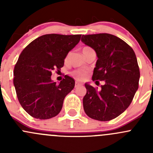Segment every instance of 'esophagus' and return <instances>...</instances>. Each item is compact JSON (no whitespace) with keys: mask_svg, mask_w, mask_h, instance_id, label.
Here are the masks:
<instances>
[{"mask_svg":"<svg viewBox=\"0 0 153 153\" xmlns=\"http://www.w3.org/2000/svg\"><path fill=\"white\" fill-rule=\"evenodd\" d=\"M81 85H82V84H80V83H78V82H77V81H75V87H77V86H81Z\"/></svg>","mask_w":153,"mask_h":153,"instance_id":"1","label":"esophagus"}]
</instances>
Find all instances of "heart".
I'll return each instance as SVG.
<instances>
[{
  "instance_id": "1",
  "label": "heart",
  "mask_w": 153,
  "mask_h": 153,
  "mask_svg": "<svg viewBox=\"0 0 153 153\" xmlns=\"http://www.w3.org/2000/svg\"><path fill=\"white\" fill-rule=\"evenodd\" d=\"M92 48L89 47H84L82 49V52L83 54H86V52H89V51L92 50ZM68 59H69V55H67V57L65 58V62L67 63L68 61ZM72 75L75 78L78 80H83L84 79L86 76V72H84V71H81V70H75L72 72Z\"/></svg>"
}]
</instances>
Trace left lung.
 <instances>
[{"label":"left lung","mask_w":153,"mask_h":153,"mask_svg":"<svg viewBox=\"0 0 153 153\" xmlns=\"http://www.w3.org/2000/svg\"><path fill=\"white\" fill-rule=\"evenodd\" d=\"M81 41L95 51L98 58L92 81L105 82L100 89L85 84L84 112L92 119L110 121L127 109L138 89L140 70L136 55L125 41L110 34L83 35Z\"/></svg>","instance_id":"8db88e82"}]
</instances>
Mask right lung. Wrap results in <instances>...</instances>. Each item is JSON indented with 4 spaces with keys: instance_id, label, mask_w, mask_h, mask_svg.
I'll use <instances>...</instances> for the list:
<instances>
[{
    "instance_id": "right-lung-1",
    "label": "right lung",
    "mask_w": 153,
    "mask_h": 153,
    "mask_svg": "<svg viewBox=\"0 0 153 153\" xmlns=\"http://www.w3.org/2000/svg\"><path fill=\"white\" fill-rule=\"evenodd\" d=\"M81 37L47 34L32 41L20 55L14 68V86L21 106L33 118L49 119L61 112L75 81L65 75L57 84L51 75L54 70L59 72L64 67L68 52L78 44Z\"/></svg>"
}]
</instances>
